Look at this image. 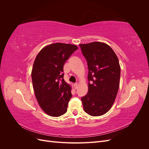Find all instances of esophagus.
Returning a JSON list of instances; mask_svg holds the SVG:
<instances>
[{
    "mask_svg": "<svg viewBox=\"0 0 149 149\" xmlns=\"http://www.w3.org/2000/svg\"><path fill=\"white\" fill-rule=\"evenodd\" d=\"M73 86H74V88L75 89H76L78 88V83H74Z\"/></svg>",
    "mask_w": 149,
    "mask_h": 149,
    "instance_id": "esophagus-1",
    "label": "esophagus"
}]
</instances>
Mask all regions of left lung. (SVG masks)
Returning a JSON list of instances; mask_svg holds the SVG:
<instances>
[{
    "mask_svg": "<svg viewBox=\"0 0 149 149\" xmlns=\"http://www.w3.org/2000/svg\"><path fill=\"white\" fill-rule=\"evenodd\" d=\"M88 62V92L81 98L84 111L90 116L106 114L113 105L120 83L118 58L107 44L94 42L80 44Z\"/></svg>",
    "mask_w": 149,
    "mask_h": 149,
    "instance_id": "8db88e82",
    "label": "left lung"
}]
</instances>
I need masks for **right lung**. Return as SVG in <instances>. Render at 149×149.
I'll use <instances>...</instances> for the list:
<instances>
[{"mask_svg": "<svg viewBox=\"0 0 149 149\" xmlns=\"http://www.w3.org/2000/svg\"><path fill=\"white\" fill-rule=\"evenodd\" d=\"M78 48L72 44H49L40 51L34 61L31 79L35 95L40 107L49 116L59 117L67 111L71 86L63 79V66Z\"/></svg>", "mask_w": 149, "mask_h": 149, "instance_id": "obj_1", "label": "right lung"}]
</instances>
